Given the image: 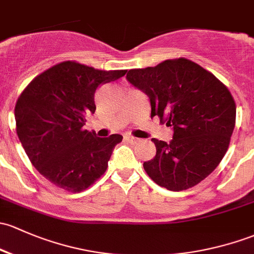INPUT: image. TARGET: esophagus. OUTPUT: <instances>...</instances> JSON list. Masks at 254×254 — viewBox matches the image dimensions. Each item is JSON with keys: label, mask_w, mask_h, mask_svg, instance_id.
Instances as JSON below:
<instances>
[{"label": "esophagus", "mask_w": 254, "mask_h": 254, "mask_svg": "<svg viewBox=\"0 0 254 254\" xmlns=\"http://www.w3.org/2000/svg\"><path fill=\"white\" fill-rule=\"evenodd\" d=\"M125 140L127 141V142H130V143H132V145H135V143H137L138 141V138H136V137H134V136H125Z\"/></svg>", "instance_id": "esophagus-1"}]
</instances>
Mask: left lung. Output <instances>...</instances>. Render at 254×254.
<instances>
[{
  "label": "left lung",
  "mask_w": 254,
  "mask_h": 254,
  "mask_svg": "<svg viewBox=\"0 0 254 254\" xmlns=\"http://www.w3.org/2000/svg\"><path fill=\"white\" fill-rule=\"evenodd\" d=\"M127 81L148 96L151 117L174 130L169 143L152 138L156 157L143 163L149 178L170 191L193 188L225 156L236 122L228 87L210 71L186 58L131 69Z\"/></svg>",
  "instance_id": "left-lung-1"
}]
</instances>
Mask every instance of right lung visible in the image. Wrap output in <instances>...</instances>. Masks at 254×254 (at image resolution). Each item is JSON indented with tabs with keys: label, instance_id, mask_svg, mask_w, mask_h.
I'll return each instance as SVG.
<instances>
[{
	"label": "right lung",
	"instance_id": "obj_1",
	"mask_svg": "<svg viewBox=\"0 0 254 254\" xmlns=\"http://www.w3.org/2000/svg\"><path fill=\"white\" fill-rule=\"evenodd\" d=\"M125 73L65 61L37 75L21 92L14 108L17 135L31 164L58 188L84 191L105 174L123 136L97 137L82 127L96 111L97 87Z\"/></svg>",
	"mask_w": 254,
	"mask_h": 254
}]
</instances>
